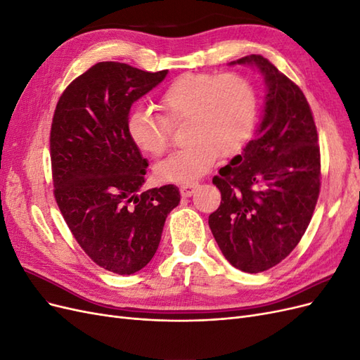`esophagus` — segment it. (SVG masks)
<instances>
[{
	"instance_id": "esophagus-1",
	"label": "esophagus",
	"mask_w": 360,
	"mask_h": 360,
	"mask_svg": "<svg viewBox=\"0 0 360 360\" xmlns=\"http://www.w3.org/2000/svg\"><path fill=\"white\" fill-rule=\"evenodd\" d=\"M198 184L197 183H188V184H183V186H180V193L181 197H191V195L197 191Z\"/></svg>"
}]
</instances>
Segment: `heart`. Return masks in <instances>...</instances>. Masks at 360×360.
Masks as SVG:
<instances>
[{
	"mask_svg": "<svg viewBox=\"0 0 360 360\" xmlns=\"http://www.w3.org/2000/svg\"><path fill=\"white\" fill-rule=\"evenodd\" d=\"M156 115L136 108L129 114L127 134L144 155L158 158L168 147L169 124L186 120L188 147L174 151L155 167L165 183H192L209 172L219 155L231 158L245 148L257 123V93L237 73H184L162 93Z\"/></svg>",
	"mask_w": 360,
	"mask_h": 360,
	"instance_id": "obj_1",
	"label": "heart"
}]
</instances>
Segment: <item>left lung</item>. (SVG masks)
<instances>
[{"mask_svg":"<svg viewBox=\"0 0 360 360\" xmlns=\"http://www.w3.org/2000/svg\"><path fill=\"white\" fill-rule=\"evenodd\" d=\"M257 69L266 96L255 136L213 177L219 209L209 225L236 269L258 274L281 263L307 231L320 193V147L307 97L263 56L231 61Z\"/></svg>","mask_w":360,"mask_h":360,"instance_id":"obj_1","label":"left lung"}]
</instances>
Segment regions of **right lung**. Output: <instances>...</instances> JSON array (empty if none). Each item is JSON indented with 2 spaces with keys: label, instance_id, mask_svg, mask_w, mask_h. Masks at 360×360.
<instances>
[{
  "label": "right lung",
  "instance_id": "add662e5",
  "mask_svg": "<svg viewBox=\"0 0 360 360\" xmlns=\"http://www.w3.org/2000/svg\"><path fill=\"white\" fill-rule=\"evenodd\" d=\"M167 75L97 63L64 90L52 118L60 212L85 254L117 275L150 263L167 216L180 202L174 184L141 192L148 162L127 134L130 108Z\"/></svg>",
  "mask_w": 360,
  "mask_h": 360
}]
</instances>
